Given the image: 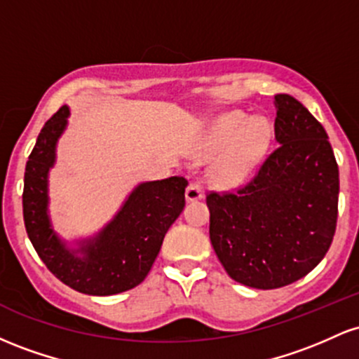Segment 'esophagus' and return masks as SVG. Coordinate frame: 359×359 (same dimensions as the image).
<instances>
[{
    "instance_id": "34e87169",
    "label": "esophagus",
    "mask_w": 359,
    "mask_h": 359,
    "mask_svg": "<svg viewBox=\"0 0 359 359\" xmlns=\"http://www.w3.org/2000/svg\"><path fill=\"white\" fill-rule=\"evenodd\" d=\"M204 197V191H203V185L197 184V182H191L185 189V199L187 203H194V201H201Z\"/></svg>"
}]
</instances>
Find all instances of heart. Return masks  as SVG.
Masks as SVG:
<instances>
[{
    "mask_svg": "<svg viewBox=\"0 0 359 359\" xmlns=\"http://www.w3.org/2000/svg\"><path fill=\"white\" fill-rule=\"evenodd\" d=\"M271 125L262 116L251 118L243 111L221 114L205 130L194 155L214 160L209 179L216 187L233 189L245 184L269 151Z\"/></svg>",
    "mask_w": 359,
    "mask_h": 359,
    "instance_id": "1",
    "label": "heart"
}]
</instances>
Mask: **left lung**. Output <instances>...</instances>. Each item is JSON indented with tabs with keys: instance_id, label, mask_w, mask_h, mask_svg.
Listing matches in <instances>:
<instances>
[{
	"instance_id": "1",
	"label": "left lung",
	"mask_w": 359,
	"mask_h": 359,
	"mask_svg": "<svg viewBox=\"0 0 359 359\" xmlns=\"http://www.w3.org/2000/svg\"><path fill=\"white\" fill-rule=\"evenodd\" d=\"M277 150L236 194L205 199L209 238L228 275L270 290L297 282L325 257L337 221L339 170L327 133L302 102L273 97Z\"/></svg>"
}]
</instances>
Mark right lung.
Masks as SVG:
<instances>
[{"mask_svg": "<svg viewBox=\"0 0 359 359\" xmlns=\"http://www.w3.org/2000/svg\"><path fill=\"white\" fill-rule=\"evenodd\" d=\"M71 114L62 106L45 123L25 168L23 219L28 238L60 282L88 295H114L140 285L185 205L184 177L138 184L119 211L94 236L76 246L53 231L48 214V172Z\"/></svg>", "mask_w": 359, "mask_h": 359, "instance_id": "add662e5", "label": "right lung"}]
</instances>
